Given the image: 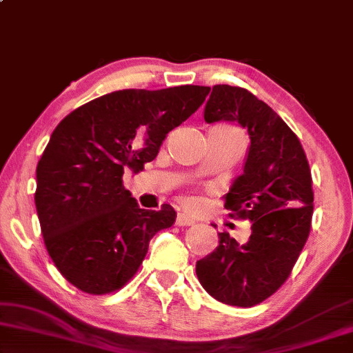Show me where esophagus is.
I'll use <instances>...</instances> for the list:
<instances>
[{
	"mask_svg": "<svg viewBox=\"0 0 353 353\" xmlns=\"http://www.w3.org/2000/svg\"><path fill=\"white\" fill-rule=\"evenodd\" d=\"M176 224L177 225H194L195 224V219L190 218L189 214H184V213H179L176 218Z\"/></svg>",
	"mask_w": 353,
	"mask_h": 353,
	"instance_id": "esophagus-1",
	"label": "esophagus"
}]
</instances>
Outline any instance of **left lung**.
<instances>
[{"mask_svg":"<svg viewBox=\"0 0 353 353\" xmlns=\"http://www.w3.org/2000/svg\"><path fill=\"white\" fill-rule=\"evenodd\" d=\"M205 121L239 122L250 135L243 174L224 196V208L250 221L252 234L241 245L228 232H219L214 252L196 261V276L219 302L253 307L288 281L307 242L313 216L312 172L297 135L245 88L214 85Z\"/></svg>","mask_w":353,"mask_h":353,"instance_id":"1","label":"left lung"}]
</instances>
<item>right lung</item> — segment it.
<instances>
[{
  "label": "right lung",
  "instance_id": "add662e5",
  "mask_svg": "<svg viewBox=\"0 0 353 353\" xmlns=\"http://www.w3.org/2000/svg\"><path fill=\"white\" fill-rule=\"evenodd\" d=\"M210 87L117 90L59 122L37 166L35 206L45 247L82 292L103 295L132 279L152 237L176 211L142 210L122 185L157 158L169 130L201 106Z\"/></svg>",
  "mask_w": 353,
  "mask_h": 353
}]
</instances>
